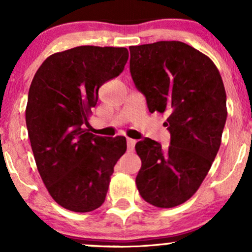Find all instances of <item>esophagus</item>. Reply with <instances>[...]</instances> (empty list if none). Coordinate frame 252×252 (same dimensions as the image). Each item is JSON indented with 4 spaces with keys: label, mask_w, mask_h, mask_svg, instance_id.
Instances as JSON below:
<instances>
[{
    "label": "esophagus",
    "mask_w": 252,
    "mask_h": 252,
    "mask_svg": "<svg viewBox=\"0 0 252 252\" xmlns=\"http://www.w3.org/2000/svg\"><path fill=\"white\" fill-rule=\"evenodd\" d=\"M135 144H136V140H132V138H126V146H128L129 152L134 150Z\"/></svg>",
    "instance_id": "1"
}]
</instances>
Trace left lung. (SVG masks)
<instances>
[{
	"instance_id": "8db88e82",
	"label": "left lung",
	"mask_w": 252,
	"mask_h": 252,
	"mask_svg": "<svg viewBox=\"0 0 252 252\" xmlns=\"http://www.w3.org/2000/svg\"><path fill=\"white\" fill-rule=\"evenodd\" d=\"M130 74L149 112L167 115L170 144L144 137L136 186L161 209L178 206L200 187L215 161L226 122V94L212 60L181 41L130 46Z\"/></svg>"
}]
</instances>
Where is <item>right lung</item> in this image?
Returning a JSON list of instances; mask_svg holds the SVG:
<instances>
[{
	"label": "right lung",
	"instance_id": "add662e5",
	"mask_svg": "<svg viewBox=\"0 0 252 252\" xmlns=\"http://www.w3.org/2000/svg\"><path fill=\"white\" fill-rule=\"evenodd\" d=\"M124 47L79 46L48 57L28 92L26 124L37 170L63 209L90 212L105 200L110 176L126 150L123 136L85 129L104 83L122 73Z\"/></svg>",
	"mask_w": 252,
	"mask_h": 252
}]
</instances>
